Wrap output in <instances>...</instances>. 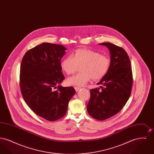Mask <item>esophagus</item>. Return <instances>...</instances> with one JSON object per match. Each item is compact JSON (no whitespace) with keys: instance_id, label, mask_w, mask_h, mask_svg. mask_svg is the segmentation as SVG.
<instances>
[{"instance_id":"esophagus-1","label":"esophagus","mask_w":154,"mask_h":154,"mask_svg":"<svg viewBox=\"0 0 154 154\" xmlns=\"http://www.w3.org/2000/svg\"><path fill=\"white\" fill-rule=\"evenodd\" d=\"M81 88L80 87H74V89H75V90L77 91V92H78L80 89Z\"/></svg>"}]
</instances>
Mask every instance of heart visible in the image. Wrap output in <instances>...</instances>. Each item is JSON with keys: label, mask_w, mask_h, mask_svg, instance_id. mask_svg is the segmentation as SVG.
Returning <instances> with one entry per match:
<instances>
[{"label": "heart", "mask_w": 154, "mask_h": 154, "mask_svg": "<svg viewBox=\"0 0 154 154\" xmlns=\"http://www.w3.org/2000/svg\"><path fill=\"white\" fill-rule=\"evenodd\" d=\"M110 58L107 55L90 49H79L73 56L63 59L60 65L67 74L74 73L79 65H82V72L69 77L67 82L71 85L83 86L91 79L98 80L104 77L110 69Z\"/></svg>", "instance_id": "1"}]
</instances>
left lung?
Listing matches in <instances>:
<instances>
[{
    "mask_svg": "<svg viewBox=\"0 0 154 154\" xmlns=\"http://www.w3.org/2000/svg\"><path fill=\"white\" fill-rule=\"evenodd\" d=\"M99 44L109 50L111 64L108 73L97 84L100 88L90 90L87 111L92 117L103 121L124 107L131 94L133 77L130 59L122 48L110 43Z\"/></svg>",
    "mask_w": 154,
    "mask_h": 154,
    "instance_id": "left-lung-1",
    "label": "left lung"
}]
</instances>
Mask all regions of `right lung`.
Instances as JSON below:
<instances>
[{"label":"right lung","mask_w":154,"mask_h":154,"mask_svg":"<svg viewBox=\"0 0 154 154\" xmlns=\"http://www.w3.org/2000/svg\"><path fill=\"white\" fill-rule=\"evenodd\" d=\"M66 50L63 45L43 43L26 52L21 62L20 82L23 98L37 115L50 121L66 114L75 93L72 87L60 85L65 79L60 60Z\"/></svg>","instance_id":"obj_1"}]
</instances>
